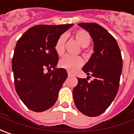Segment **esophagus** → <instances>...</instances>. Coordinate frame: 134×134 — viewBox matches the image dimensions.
Listing matches in <instances>:
<instances>
[{
	"instance_id": "1",
	"label": "esophagus",
	"mask_w": 134,
	"mask_h": 134,
	"mask_svg": "<svg viewBox=\"0 0 134 134\" xmlns=\"http://www.w3.org/2000/svg\"><path fill=\"white\" fill-rule=\"evenodd\" d=\"M72 74L70 73V72H68V76H71Z\"/></svg>"
}]
</instances>
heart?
Returning <instances> with one entry per match:
<instances>
[{
	"label": "heart",
	"mask_w": 134,
	"mask_h": 134,
	"mask_svg": "<svg viewBox=\"0 0 134 134\" xmlns=\"http://www.w3.org/2000/svg\"><path fill=\"white\" fill-rule=\"evenodd\" d=\"M73 36L79 42V44L83 47H86L90 44V41H91L90 35L85 30H76L73 32ZM64 43H65V37L64 35H61L55 43L54 49L55 52L58 55H62L64 53ZM82 64H83V60L81 57L66 55L61 59L59 62V66L62 68L67 70V71L72 72L77 70L82 65Z\"/></svg>",
	"instance_id": "heart-1"
}]
</instances>
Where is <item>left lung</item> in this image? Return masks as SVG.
<instances>
[{"label":"left lung","instance_id":"8db88e82","mask_svg":"<svg viewBox=\"0 0 134 134\" xmlns=\"http://www.w3.org/2000/svg\"><path fill=\"white\" fill-rule=\"evenodd\" d=\"M79 26L89 32L94 44V53L82 68L88 79H78L73 88V100L77 109L87 116L103 113L117 94L122 70V58L116 40L96 23H81ZM90 76H88L90 78Z\"/></svg>","mask_w":134,"mask_h":134}]
</instances>
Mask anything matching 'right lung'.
<instances>
[{
  "instance_id": "1",
  "label": "right lung",
  "mask_w": 134,
  "mask_h": 134,
  "mask_svg": "<svg viewBox=\"0 0 134 134\" xmlns=\"http://www.w3.org/2000/svg\"><path fill=\"white\" fill-rule=\"evenodd\" d=\"M72 25L34 26L17 42L12 60L15 87L23 103L32 111L47 110L57 101L67 72L64 68H55L58 55L54 45Z\"/></svg>"
}]
</instances>
